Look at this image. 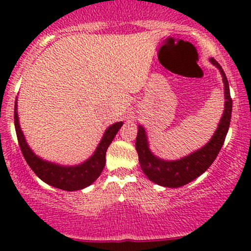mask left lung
<instances>
[{
  "instance_id": "left-lung-1",
  "label": "left lung",
  "mask_w": 251,
  "mask_h": 251,
  "mask_svg": "<svg viewBox=\"0 0 251 251\" xmlns=\"http://www.w3.org/2000/svg\"><path fill=\"white\" fill-rule=\"evenodd\" d=\"M210 61L220 70L222 76H223L226 108H224L223 117L218 124L215 134L204 148L179 160L166 162V160L154 157L151 153L148 145V139H146L145 129L143 126H138L135 149H137L138 157H139V164L149 179L158 185L166 186V188H179V186L185 185L196 179L215 162L216 157L220 153L222 146H223L227 129H229L230 119H231L232 100L230 97L229 82H227L223 68L215 59H210Z\"/></svg>"
}]
</instances>
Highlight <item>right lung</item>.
I'll list each match as a JSON object with an SVG mask.
<instances>
[{
  "instance_id": "1",
  "label": "right lung",
  "mask_w": 251,
  "mask_h": 251,
  "mask_svg": "<svg viewBox=\"0 0 251 251\" xmlns=\"http://www.w3.org/2000/svg\"><path fill=\"white\" fill-rule=\"evenodd\" d=\"M14 123H15L20 149H21L22 154H24L25 162L30 166V169L45 183L50 184L54 188L66 190V191H75V190L86 188V186L91 185L101 175L106 164V151H107L109 144L112 143L113 138L116 137L118 131L123 125V123L119 122L109 126L106 129L101 142H100L94 154L85 163H82L81 165L61 166L40 159L33 153V151L25 143L24 133L20 128L16 106L15 112H14Z\"/></svg>"
}]
</instances>
